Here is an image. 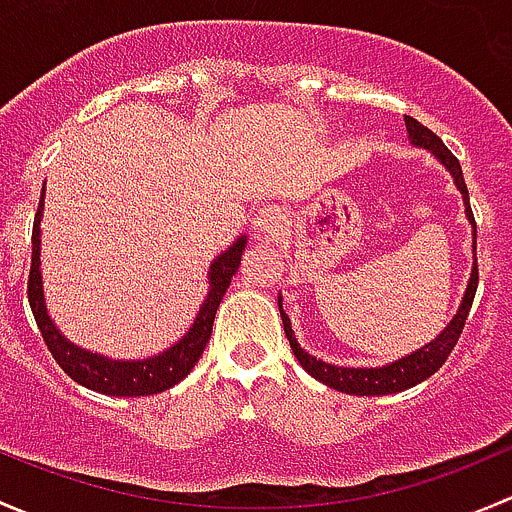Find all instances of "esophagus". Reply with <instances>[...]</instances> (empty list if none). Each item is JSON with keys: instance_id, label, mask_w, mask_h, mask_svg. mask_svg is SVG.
<instances>
[{"instance_id": "obj_1", "label": "esophagus", "mask_w": 512, "mask_h": 512, "mask_svg": "<svg viewBox=\"0 0 512 512\" xmlns=\"http://www.w3.org/2000/svg\"><path fill=\"white\" fill-rule=\"evenodd\" d=\"M254 229L258 239H273L283 229V214L276 207H266L254 217Z\"/></svg>"}]
</instances>
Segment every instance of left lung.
Returning a JSON list of instances; mask_svg holds the SVG:
<instances>
[{"label": "left lung", "mask_w": 512, "mask_h": 512, "mask_svg": "<svg viewBox=\"0 0 512 512\" xmlns=\"http://www.w3.org/2000/svg\"><path fill=\"white\" fill-rule=\"evenodd\" d=\"M404 123H407L409 138H412L414 145L426 147V150L434 152V155L444 162L446 170L451 172L453 179H456V187L461 189V194H463V204H466L468 219H471V224L476 226V219H473V212H471V202H468V189H466V182H463V172H461V165H458L456 155H453L449 147L441 142L439 135L431 133L426 125L419 123V120L404 115ZM476 288H478V263H473V273H471V281H468L466 295H463L461 308H458V313L453 315L449 328L436 337L434 342H429V345H424L421 350H416L414 355L402 357V360L392 362V365H387V367H377V370H362V367H357V370L355 367H335V365H328V362H323V360H315L313 355H308L305 350H300L298 340L293 337L291 320H288V315L283 313V308H281L283 330H286L288 342H291L295 360L305 367V372L313 374L315 379H320V382L328 384V387L337 389V392L357 394V397H379V394H394V392H402V389H409V387H414V384L424 382L426 377H431V374L439 370L446 360H449L451 350L456 347L463 328H466L468 313H471L473 298H476ZM278 305H281V300H278Z\"/></svg>", "instance_id": "left-lung-1"}]
</instances>
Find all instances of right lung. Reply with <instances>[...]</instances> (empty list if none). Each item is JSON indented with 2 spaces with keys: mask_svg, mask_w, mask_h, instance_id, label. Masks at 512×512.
Wrapping results in <instances>:
<instances>
[{
  "mask_svg": "<svg viewBox=\"0 0 512 512\" xmlns=\"http://www.w3.org/2000/svg\"><path fill=\"white\" fill-rule=\"evenodd\" d=\"M41 212H44V192H41L39 209L34 217V231H31V268H29V305L34 313L36 325H39L41 337H44L46 347L59 362V367L71 379H76L83 387L93 389V392L110 394V397H150V394L165 392V389L175 387L182 382L192 367L197 365L202 357L204 347H207L209 335H212L214 315L224 298L226 288H229L231 278L239 271L241 254H244L246 239H239L231 246L226 254H221L212 263L209 271V288L207 300H204L202 310H199L197 320L189 328V333L177 342L175 347L165 350L162 355L150 357V360H133V362H115L108 357L93 355V352L81 350V347L71 345L59 330L51 323L49 313L44 305V288H41V271H39V224Z\"/></svg>",
  "mask_w": 512,
  "mask_h": 512,
  "instance_id": "add662e5",
  "label": "right lung"
}]
</instances>
